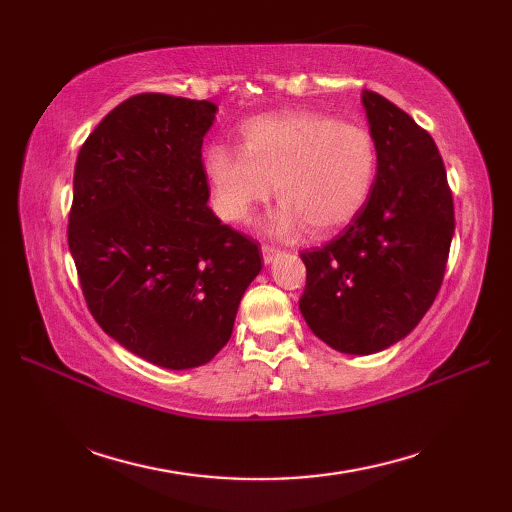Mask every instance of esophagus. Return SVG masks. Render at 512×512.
<instances>
[{
    "label": "esophagus",
    "instance_id": "1",
    "mask_svg": "<svg viewBox=\"0 0 512 512\" xmlns=\"http://www.w3.org/2000/svg\"><path fill=\"white\" fill-rule=\"evenodd\" d=\"M262 255H264V264H273L275 259L281 255V250L275 248V246H270V244H264L262 246Z\"/></svg>",
    "mask_w": 512,
    "mask_h": 512
}]
</instances>
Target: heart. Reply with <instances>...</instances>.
Here are the masks:
<instances>
[{
  "label": "heart",
  "mask_w": 512,
  "mask_h": 512,
  "mask_svg": "<svg viewBox=\"0 0 512 512\" xmlns=\"http://www.w3.org/2000/svg\"><path fill=\"white\" fill-rule=\"evenodd\" d=\"M215 209L246 222L270 193L281 206L268 224L277 237L328 235L363 209L376 178L369 129L314 110L257 116L242 127V149L217 143L204 156Z\"/></svg>",
  "instance_id": "1"
}]
</instances>
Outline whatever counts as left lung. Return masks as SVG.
<instances>
[{
	"mask_svg": "<svg viewBox=\"0 0 512 512\" xmlns=\"http://www.w3.org/2000/svg\"><path fill=\"white\" fill-rule=\"evenodd\" d=\"M376 180L341 235L301 253L308 328L343 354H376L416 328L444 279L453 198L433 138L385 96L363 90Z\"/></svg>",
	"mask_w": 512,
	"mask_h": 512,
	"instance_id": "left-lung-1",
	"label": "left lung"
}]
</instances>
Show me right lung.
Wrapping results in <instances>:
<instances>
[{"mask_svg":"<svg viewBox=\"0 0 512 512\" xmlns=\"http://www.w3.org/2000/svg\"><path fill=\"white\" fill-rule=\"evenodd\" d=\"M217 105L136 94L96 125L74 167L68 244L96 323L158 367L209 363L259 270L253 239L209 209L202 143Z\"/></svg>","mask_w":512,"mask_h":512,"instance_id":"obj_1","label":"right lung"}]
</instances>
